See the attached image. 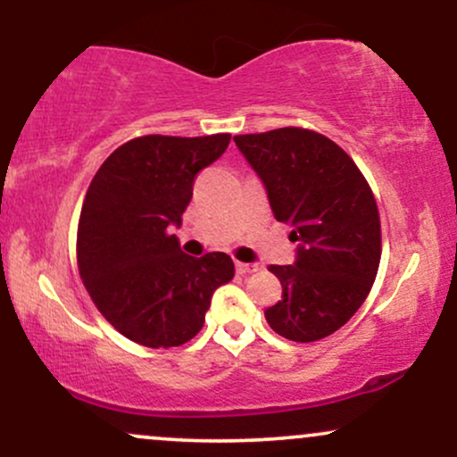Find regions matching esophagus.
<instances>
[{
	"instance_id": "obj_1",
	"label": "esophagus",
	"mask_w": 457,
	"mask_h": 457,
	"mask_svg": "<svg viewBox=\"0 0 457 457\" xmlns=\"http://www.w3.org/2000/svg\"><path fill=\"white\" fill-rule=\"evenodd\" d=\"M260 266L258 264H246V262H236V272L238 275H249V272L258 270Z\"/></svg>"
}]
</instances>
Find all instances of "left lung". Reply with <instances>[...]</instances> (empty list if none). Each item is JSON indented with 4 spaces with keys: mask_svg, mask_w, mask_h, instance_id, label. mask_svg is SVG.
Masks as SVG:
<instances>
[{
    "mask_svg": "<svg viewBox=\"0 0 457 457\" xmlns=\"http://www.w3.org/2000/svg\"><path fill=\"white\" fill-rule=\"evenodd\" d=\"M277 221L292 225L295 264L270 266L283 295L266 322L292 342H318L342 328L370 295L380 264L374 193L345 152L313 130L286 127L236 135Z\"/></svg>",
    "mask_w": 457,
    "mask_h": 457,
    "instance_id": "left-lung-1",
    "label": "left lung"
}]
</instances>
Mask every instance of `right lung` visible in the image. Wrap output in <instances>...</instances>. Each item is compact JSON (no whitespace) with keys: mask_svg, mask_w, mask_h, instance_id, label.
<instances>
[{"mask_svg":"<svg viewBox=\"0 0 457 457\" xmlns=\"http://www.w3.org/2000/svg\"><path fill=\"white\" fill-rule=\"evenodd\" d=\"M229 139L145 135L113 150L94 176L79 219V275L124 337L148 348L187 344L202 330L214 290L232 281L228 253L191 258L171 234L182 225L197 171Z\"/></svg>","mask_w":457,"mask_h":457,"instance_id":"right-lung-1","label":"right lung"}]
</instances>
